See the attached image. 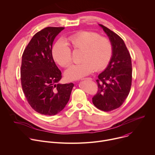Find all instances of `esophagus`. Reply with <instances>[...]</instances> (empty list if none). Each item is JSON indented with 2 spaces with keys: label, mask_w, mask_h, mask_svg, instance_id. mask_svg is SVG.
<instances>
[{
  "label": "esophagus",
  "mask_w": 155,
  "mask_h": 155,
  "mask_svg": "<svg viewBox=\"0 0 155 155\" xmlns=\"http://www.w3.org/2000/svg\"><path fill=\"white\" fill-rule=\"evenodd\" d=\"M83 79H85V80H89V81H92V79L91 78H84Z\"/></svg>",
  "instance_id": "1"
}]
</instances>
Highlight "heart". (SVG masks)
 <instances>
[{"mask_svg":"<svg viewBox=\"0 0 155 155\" xmlns=\"http://www.w3.org/2000/svg\"><path fill=\"white\" fill-rule=\"evenodd\" d=\"M74 50H82L79 64H73L65 71L68 80L81 79L91 74L94 70H104L110 63L113 55V45L111 41L101 37L97 32L82 31L68 38ZM54 60L62 67H67L72 61V52L67 44L58 41L52 48Z\"/></svg>","mask_w":155,"mask_h":155,"instance_id":"heart-1","label":"heart"}]
</instances>
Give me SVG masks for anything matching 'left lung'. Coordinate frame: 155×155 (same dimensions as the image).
Returning a JSON list of instances; mask_svg holds the SVG:
<instances>
[{
  "label": "left lung",
  "instance_id": "obj_1",
  "mask_svg": "<svg viewBox=\"0 0 155 155\" xmlns=\"http://www.w3.org/2000/svg\"><path fill=\"white\" fill-rule=\"evenodd\" d=\"M99 25L109 37L113 50L110 63L96 80L98 91L92 102L98 109L110 111L121 107L129 94L132 73L131 57L122 38L105 26Z\"/></svg>",
  "mask_w": 155,
  "mask_h": 155
}]
</instances>
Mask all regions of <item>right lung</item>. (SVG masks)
Masks as SVG:
<instances>
[{
	"instance_id": "1",
	"label": "right lung",
	"mask_w": 155,
	"mask_h": 155,
	"mask_svg": "<svg viewBox=\"0 0 155 155\" xmlns=\"http://www.w3.org/2000/svg\"><path fill=\"white\" fill-rule=\"evenodd\" d=\"M63 27H47L34 35L22 55L21 83L28 104L46 116L60 112L70 100L73 83L58 84L61 73L52 57V45Z\"/></svg>"
}]
</instances>
